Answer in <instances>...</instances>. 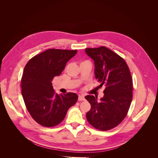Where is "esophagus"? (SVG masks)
Listing matches in <instances>:
<instances>
[{
    "mask_svg": "<svg viewBox=\"0 0 158 158\" xmlns=\"http://www.w3.org/2000/svg\"><path fill=\"white\" fill-rule=\"evenodd\" d=\"M85 97L83 95H78V101H84Z\"/></svg>",
    "mask_w": 158,
    "mask_h": 158,
    "instance_id": "1",
    "label": "esophagus"
}]
</instances>
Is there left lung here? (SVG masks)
<instances>
[{
    "instance_id": "1",
    "label": "left lung",
    "mask_w": 158,
    "mask_h": 158,
    "mask_svg": "<svg viewBox=\"0 0 158 158\" xmlns=\"http://www.w3.org/2000/svg\"><path fill=\"white\" fill-rule=\"evenodd\" d=\"M85 53L94 61L95 78L103 85V97L86 95L91 109L86 113L91 125L108 131L120 124L126 117L132 98V80L125 60L106 47L87 48Z\"/></svg>"
}]
</instances>
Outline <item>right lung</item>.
Returning a JSON list of instances; mask_svg holds the SVG:
<instances>
[{
    "label": "right lung",
    "instance_id": "add662e5",
    "mask_svg": "<svg viewBox=\"0 0 158 158\" xmlns=\"http://www.w3.org/2000/svg\"><path fill=\"white\" fill-rule=\"evenodd\" d=\"M77 50L51 49L33 56L26 65L22 78V94L28 112L40 125L52 127L63 121L76 103L75 93L55 92L52 80L59 76Z\"/></svg>",
    "mask_w": 158,
    "mask_h": 158
}]
</instances>
